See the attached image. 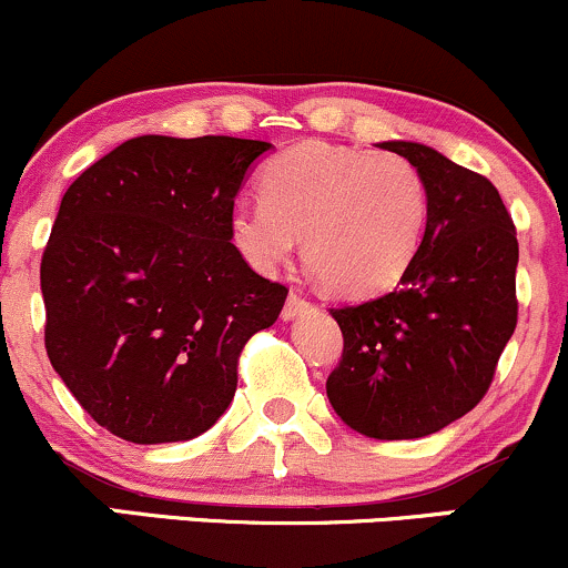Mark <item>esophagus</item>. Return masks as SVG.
<instances>
[{"label": "esophagus", "mask_w": 568, "mask_h": 568, "mask_svg": "<svg viewBox=\"0 0 568 568\" xmlns=\"http://www.w3.org/2000/svg\"><path fill=\"white\" fill-rule=\"evenodd\" d=\"M308 305H311V301L303 295L301 290H292L290 297H286V303H284L282 316H284V318H295L297 314H303V311L308 308Z\"/></svg>", "instance_id": "esophagus-1"}]
</instances>
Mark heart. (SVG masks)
<instances>
[{
    "label": "heart",
    "instance_id": "heart-1",
    "mask_svg": "<svg viewBox=\"0 0 568 568\" xmlns=\"http://www.w3.org/2000/svg\"><path fill=\"white\" fill-rule=\"evenodd\" d=\"M260 193L263 201L233 206L235 250L271 271L303 235L305 265L337 295H373L399 282L429 225L426 176L397 152L295 144L265 163Z\"/></svg>",
    "mask_w": 568,
    "mask_h": 568
}]
</instances>
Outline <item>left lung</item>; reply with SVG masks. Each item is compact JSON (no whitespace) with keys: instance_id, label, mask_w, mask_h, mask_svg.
Here are the masks:
<instances>
[{"instance_id":"8db88e82","label":"left lung","mask_w":568,"mask_h":568,"mask_svg":"<svg viewBox=\"0 0 568 568\" xmlns=\"http://www.w3.org/2000/svg\"><path fill=\"white\" fill-rule=\"evenodd\" d=\"M381 146L422 169L429 225L397 290L329 308L343 354L327 397L359 435L416 439L486 397L518 324V233L483 174L416 142Z\"/></svg>"}]
</instances>
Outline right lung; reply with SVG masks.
I'll use <instances>...</instances> for the list:
<instances>
[{
  "mask_svg": "<svg viewBox=\"0 0 568 568\" xmlns=\"http://www.w3.org/2000/svg\"><path fill=\"white\" fill-rule=\"evenodd\" d=\"M267 142L139 136L69 184L42 252L44 348L82 410L136 445L199 437L231 405L246 341L286 286L231 241Z\"/></svg>",
  "mask_w": 568,
  "mask_h": 568,
  "instance_id": "obj_1",
  "label": "right lung"
}]
</instances>
